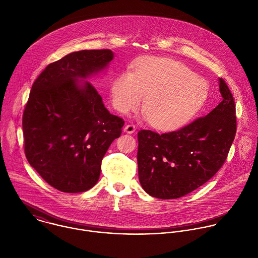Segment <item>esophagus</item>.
Masks as SVG:
<instances>
[{
  "label": "esophagus",
  "instance_id": "obj_1",
  "mask_svg": "<svg viewBox=\"0 0 258 258\" xmlns=\"http://www.w3.org/2000/svg\"><path fill=\"white\" fill-rule=\"evenodd\" d=\"M123 131H124L126 134H134V133L136 132V126H135V124H133V123H128V124H126V125L124 126Z\"/></svg>",
  "mask_w": 258,
  "mask_h": 258
}]
</instances>
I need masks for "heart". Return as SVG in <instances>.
Here are the masks:
<instances>
[{
	"label": "heart",
	"instance_id": "heart-1",
	"mask_svg": "<svg viewBox=\"0 0 258 258\" xmlns=\"http://www.w3.org/2000/svg\"><path fill=\"white\" fill-rule=\"evenodd\" d=\"M208 83L183 63L161 57L141 60L134 73H120L111 84L113 106L121 113L137 110L145 98L148 122L172 130L188 121L205 103Z\"/></svg>",
	"mask_w": 258,
	"mask_h": 258
}]
</instances>
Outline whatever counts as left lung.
<instances>
[{
    "mask_svg": "<svg viewBox=\"0 0 258 258\" xmlns=\"http://www.w3.org/2000/svg\"><path fill=\"white\" fill-rule=\"evenodd\" d=\"M219 90L222 101L206 116L176 132H139V179L152 197H183L223 166L235 138L236 115L234 98L222 78Z\"/></svg>",
    "mask_w": 258,
    "mask_h": 258,
    "instance_id": "1",
    "label": "left lung"
}]
</instances>
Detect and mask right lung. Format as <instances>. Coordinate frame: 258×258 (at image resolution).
Instances as JSON below:
<instances>
[{
  "label": "right lung",
  "mask_w": 258,
  "mask_h": 258,
  "mask_svg": "<svg viewBox=\"0 0 258 258\" xmlns=\"http://www.w3.org/2000/svg\"><path fill=\"white\" fill-rule=\"evenodd\" d=\"M112 59L108 49L72 52L49 64L32 85L22 121L25 155L61 192L91 189L105 153L121 135L124 120L109 113L86 80Z\"/></svg>",
  "instance_id": "add662e5"
}]
</instances>
